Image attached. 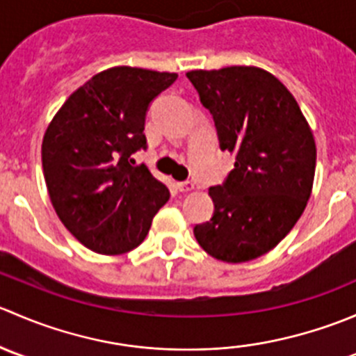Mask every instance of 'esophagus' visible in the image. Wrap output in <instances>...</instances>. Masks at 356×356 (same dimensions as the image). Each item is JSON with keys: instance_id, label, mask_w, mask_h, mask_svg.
<instances>
[{"instance_id": "obj_1", "label": "esophagus", "mask_w": 356, "mask_h": 356, "mask_svg": "<svg viewBox=\"0 0 356 356\" xmlns=\"http://www.w3.org/2000/svg\"><path fill=\"white\" fill-rule=\"evenodd\" d=\"M177 189L181 193H188V191H193L195 189V182L191 181H184V182H179L177 184Z\"/></svg>"}]
</instances>
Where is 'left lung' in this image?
I'll return each instance as SVG.
<instances>
[{"instance_id":"8db88e82","label":"left lung","mask_w":356,"mask_h":356,"mask_svg":"<svg viewBox=\"0 0 356 356\" xmlns=\"http://www.w3.org/2000/svg\"><path fill=\"white\" fill-rule=\"evenodd\" d=\"M188 79L211 113L234 168L208 189L215 210L195 227L213 258L243 264L268 253L294 227L312 195L315 139L296 99L258 67L191 70Z\"/></svg>"}]
</instances>
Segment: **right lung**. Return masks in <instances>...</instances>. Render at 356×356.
Masks as SVG:
<instances>
[{
    "mask_svg": "<svg viewBox=\"0 0 356 356\" xmlns=\"http://www.w3.org/2000/svg\"><path fill=\"white\" fill-rule=\"evenodd\" d=\"M177 74L113 67L89 79L56 111L42 138V172L53 208L77 241L122 254L145 241L170 198L145 163L149 103Z\"/></svg>",
    "mask_w": 356,
    "mask_h": 356,
    "instance_id": "obj_1",
    "label": "right lung"
}]
</instances>
